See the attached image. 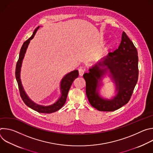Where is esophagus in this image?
I'll return each mask as SVG.
<instances>
[{"instance_id": "esophagus-1", "label": "esophagus", "mask_w": 153, "mask_h": 153, "mask_svg": "<svg viewBox=\"0 0 153 153\" xmlns=\"http://www.w3.org/2000/svg\"><path fill=\"white\" fill-rule=\"evenodd\" d=\"M85 71H86L85 68H83V67H80V68H79V70H78L79 76H83V74H84V73L85 72Z\"/></svg>"}]
</instances>
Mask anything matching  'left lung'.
Wrapping results in <instances>:
<instances>
[{
  "mask_svg": "<svg viewBox=\"0 0 153 153\" xmlns=\"http://www.w3.org/2000/svg\"><path fill=\"white\" fill-rule=\"evenodd\" d=\"M100 66H106L102 69ZM110 70L118 91L117 96L110 101L100 98L98 95V80L105 71ZM85 73L86 94L91 105L100 111H114L126 105L131 97L139 76L137 51L133 42L125 32L117 50L108 53L94 67Z\"/></svg>",
  "mask_w": 153,
  "mask_h": 153,
  "instance_id": "obj_1",
  "label": "left lung"
}]
</instances>
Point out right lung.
Masks as SVG:
<instances>
[{"label":"right lung","mask_w":153,"mask_h":153,"mask_svg":"<svg viewBox=\"0 0 153 153\" xmlns=\"http://www.w3.org/2000/svg\"><path fill=\"white\" fill-rule=\"evenodd\" d=\"M39 27H37L35 30L33 32V35L31 37H30L28 40H27L22 45L19 54V57L16 63V78L19 90L20 92V97L24 101V102L27 105L28 107L31 108L33 110L40 113H54L59 110L64 105L66 102L68 93L70 89V87L73 82V81L79 76V73L77 70H74L73 71H71V73L67 74L65 76L63 79L62 80L60 87H61V91H62V96L53 105L48 106H43L39 105H36L33 102H32L28 97L25 94L22 86L20 79V68L22 65V60L24 59L26 50L28 47V45L30 40L34 37L37 29Z\"/></svg>","instance_id":"1"}]
</instances>
